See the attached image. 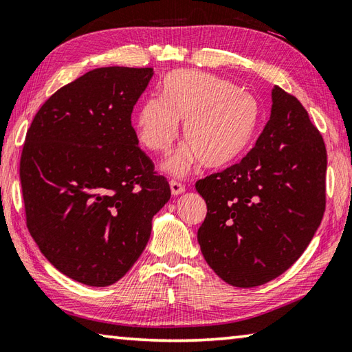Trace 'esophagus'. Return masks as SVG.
I'll return each instance as SVG.
<instances>
[{"mask_svg": "<svg viewBox=\"0 0 352 352\" xmlns=\"http://www.w3.org/2000/svg\"><path fill=\"white\" fill-rule=\"evenodd\" d=\"M169 186H170V192H172V195H180V194H183L184 192V184H182L180 182H175V180H172L170 183H169Z\"/></svg>", "mask_w": 352, "mask_h": 352, "instance_id": "obj_1", "label": "esophagus"}]
</instances>
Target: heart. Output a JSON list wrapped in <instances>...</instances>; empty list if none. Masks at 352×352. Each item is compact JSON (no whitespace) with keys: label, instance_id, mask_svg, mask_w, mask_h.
<instances>
[{"label":"heart","instance_id":"obj_1","mask_svg":"<svg viewBox=\"0 0 352 352\" xmlns=\"http://www.w3.org/2000/svg\"><path fill=\"white\" fill-rule=\"evenodd\" d=\"M261 119L258 100L233 82L215 74L182 70L164 79L163 96H148L137 109L135 131L140 143L154 153H166L183 123L184 143L164 163L172 175H184L201 162L221 168L245 153Z\"/></svg>","mask_w":352,"mask_h":352}]
</instances>
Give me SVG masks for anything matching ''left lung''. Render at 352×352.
<instances>
[{
    "label": "left lung",
    "mask_w": 352,
    "mask_h": 352,
    "mask_svg": "<svg viewBox=\"0 0 352 352\" xmlns=\"http://www.w3.org/2000/svg\"><path fill=\"white\" fill-rule=\"evenodd\" d=\"M325 175L320 133L302 103L274 85L270 120L254 148L195 184L208 206L197 235L206 263L239 288L278 278L320 226Z\"/></svg>",
    "instance_id": "left-lung-1"
}]
</instances>
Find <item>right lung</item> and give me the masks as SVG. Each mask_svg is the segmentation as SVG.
Returning a JSON list of instances; mask_svg holds the SVG:
<instances>
[{"label": "right lung", "instance_id": "right-lung-1", "mask_svg": "<svg viewBox=\"0 0 352 352\" xmlns=\"http://www.w3.org/2000/svg\"><path fill=\"white\" fill-rule=\"evenodd\" d=\"M153 74L96 68L58 89L27 131L19 163L27 227L41 253L80 284L125 276L170 198L131 125Z\"/></svg>", "mask_w": 352, "mask_h": 352}]
</instances>
